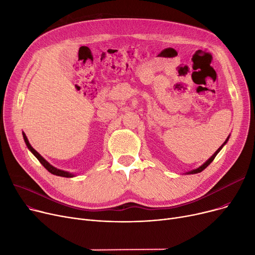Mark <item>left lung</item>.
<instances>
[{
  "mask_svg": "<svg viewBox=\"0 0 255 255\" xmlns=\"http://www.w3.org/2000/svg\"><path fill=\"white\" fill-rule=\"evenodd\" d=\"M229 139H230V135H229V137L226 138V140L223 142V144L220 146V148H219V149H218V150H217L215 153H214V154H213V155H212V156H211V157H210V158L207 160V161H206V162H205L203 165H200L199 167H197V168H195V169H193V170L187 171V172H186V175H193V173H198V172H200V171H203V170H204V169H205V168H206L208 165H210V163L213 161L214 158L216 157V155H217V154L220 152V150L223 148V145H224V144L227 142V140H229Z\"/></svg>",
  "mask_w": 255,
  "mask_h": 255,
  "instance_id": "8db88e82",
  "label": "left lung"
}]
</instances>
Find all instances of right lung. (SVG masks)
<instances>
[{
  "label": "right lung",
  "instance_id": "obj_1",
  "mask_svg": "<svg viewBox=\"0 0 255 255\" xmlns=\"http://www.w3.org/2000/svg\"><path fill=\"white\" fill-rule=\"evenodd\" d=\"M22 136H23V139H24V142H25V144H26V146H28V149L32 152V154L39 160V162L41 163L50 173H52V175H56V176H60V177H64V178H73L75 175L74 173H72V172H69V171H65V170H62V169H59V168H57V167H55V166H52L48 161H46V160L40 155L34 148L33 146L30 144V142H29V139H28V137L25 136V134L24 133L22 132Z\"/></svg>",
  "mask_w": 255,
  "mask_h": 255
}]
</instances>
